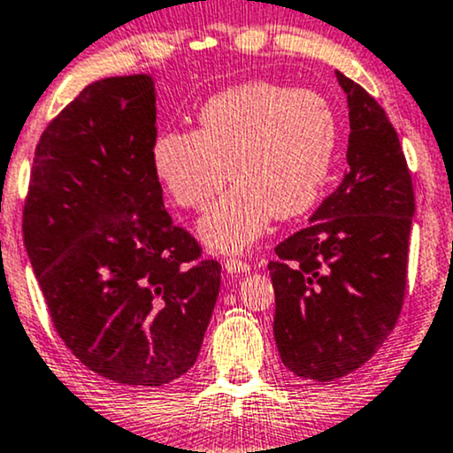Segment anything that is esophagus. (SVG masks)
I'll return each mask as SVG.
<instances>
[{"label":"esophagus","mask_w":453,"mask_h":453,"mask_svg":"<svg viewBox=\"0 0 453 453\" xmlns=\"http://www.w3.org/2000/svg\"><path fill=\"white\" fill-rule=\"evenodd\" d=\"M250 263L242 261V258H226L225 261V272L231 273V276H237V273H248L250 272Z\"/></svg>","instance_id":"esophagus-1"}]
</instances>
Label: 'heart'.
Returning a JSON list of instances; mask_svg holds the SVG:
<instances>
[{"label":"heart","mask_w":453,"mask_h":453,"mask_svg":"<svg viewBox=\"0 0 453 453\" xmlns=\"http://www.w3.org/2000/svg\"><path fill=\"white\" fill-rule=\"evenodd\" d=\"M336 117L321 94L250 81L211 96L196 113V130H160L150 162L169 196L203 211L225 186L231 190L199 225L218 252H242L267 231L273 216L295 218L321 195L334 151Z\"/></svg>","instance_id":"b5f03b06"}]
</instances>
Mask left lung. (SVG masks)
I'll return each instance as SVG.
<instances>
[{
    "label": "left lung",
    "instance_id": "1",
    "mask_svg": "<svg viewBox=\"0 0 453 453\" xmlns=\"http://www.w3.org/2000/svg\"><path fill=\"white\" fill-rule=\"evenodd\" d=\"M336 79L349 103V171L267 265L282 364L321 383L362 368L395 327L415 213L413 181L389 117L362 85L342 73Z\"/></svg>",
    "mask_w": 453,
    "mask_h": 453
}]
</instances>
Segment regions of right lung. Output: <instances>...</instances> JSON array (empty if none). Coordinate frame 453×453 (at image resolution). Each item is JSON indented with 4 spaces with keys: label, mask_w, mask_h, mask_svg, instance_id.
I'll use <instances>...</instances> for the list:
<instances>
[{
    "label": "right lung",
    "mask_w": 453,
    "mask_h": 453,
    "mask_svg": "<svg viewBox=\"0 0 453 453\" xmlns=\"http://www.w3.org/2000/svg\"><path fill=\"white\" fill-rule=\"evenodd\" d=\"M150 74L96 81L40 136L23 242L64 344L91 372L160 388L199 357L220 263L173 225L150 162Z\"/></svg>",
    "instance_id": "1"
}]
</instances>
